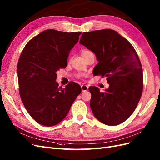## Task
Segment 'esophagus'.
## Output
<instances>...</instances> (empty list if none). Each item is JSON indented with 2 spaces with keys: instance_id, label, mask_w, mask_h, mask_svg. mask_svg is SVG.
I'll return each mask as SVG.
<instances>
[{
  "instance_id": "1",
  "label": "esophagus",
  "mask_w": 160,
  "mask_h": 160,
  "mask_svg": "<svg viewBox=\"0 0 160 160\" xmlns=\"http://www.w3.org/2000/svg\"><path fill=\"white\" fill-rule=\"evenodd\" d=\"M81 88H82V92H86V91L88 90V86L87 85H82Z\"/></svg>"
}]
</instances>
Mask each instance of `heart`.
Instances as JSON below:
<instances>
[{
  "label": "heart",
  "instance_id": "b5f03b06",
  "mask_svg": "<svg viewBox=\"0 0 160 160\" xmlns=\"http://www.w3.org/2000/svg\"><path fill=\"white\" fill-rule=\"evenodd\" d=\"M90 52H90V51H89V50H87V49H83L82 51V56L83 57H84L86 54L88 53H90ZM84 74H80L78 75V77L80 78H82L84 77Z\"/></svg>",
  "mask_w": 160,
  "mask_h": 160
}]
</instances>
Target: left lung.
<instances>
[{
	"instance_id": "obj_1",
	"label": "left lung",
	"mask_w": 160,
	"mask_h": 160,
	"mask_svg": "<svg viewBox=\"0 0 160 160\" xmlns=\"http://www.w3.org/2000/svg\"><path fill=\"white\" fill-rule=\"evenodd\" d=\"M80 43L93 52L98 64L96 76H106L109 88L100 92L88 88L90 105L94 117L107 125H117L128 118L142 95L143 70L138 55L131 43L112 29L84 32Z\"/></svg>"
}]
</instances>
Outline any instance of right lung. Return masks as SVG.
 <instances>
[{"label":"right lung","instance_id":"1","mask_svg":"<svg viewBox=\"0 0 160 160\" xmlns=\"http://www.w3.org/2000/svg\"><path fill=\"white\" fill-rule=\"evenodd\" d=\"M80 32L48 29L32 38L20 55L17 65L19 91L27 111L39 124L52 127L66 117L81 93L70 82L65 88L56 82V72L67 66L70 50Z\"/></svg>","mask_w":160,"mask_h":160}]
</instances>
